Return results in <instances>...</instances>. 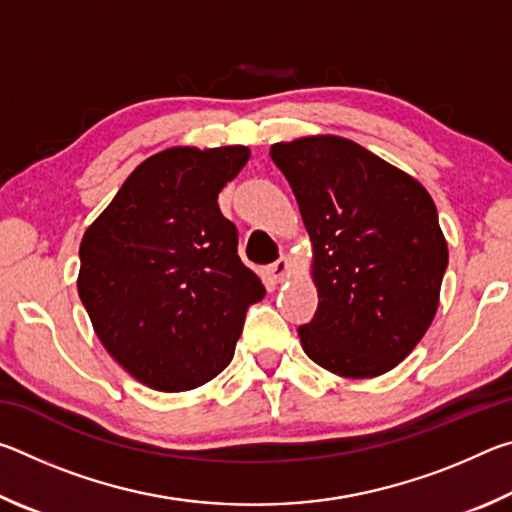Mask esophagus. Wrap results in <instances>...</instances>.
Masks as SVG:
<instances>
[{"mask_svg":"<svg viewBox=\"0 0 512 512\" xmlns=\"http://www.w3.org/2000/svg\"><path fill=\"white\" fill-rule=\"evenodd\" d=\"M289 271H291L289 257H280L277 262H273L271 266L266 268V275H268V280H271V282H282L284 277L289 275Z\"/></svg>","mask_w":512,"mask_h":512,"instance_id":"34e87169","label":"esophagus"}]
</instances>
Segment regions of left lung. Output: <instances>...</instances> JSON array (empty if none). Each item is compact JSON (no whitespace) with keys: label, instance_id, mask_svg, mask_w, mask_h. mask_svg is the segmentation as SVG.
Wrapping results in <instances>:
<instances>
[{"label":"left lung","instance_id":"8db88e82","mask_svg":"<svg viewBox=\"0 0 512 512\" xmlns=\"http://www.w3.org/2000/svg\"><path fill=\"white\" fill-rule=\"evenodd\" d=\"M311 239L318 309L302 350L339 377L384 375L438 311L447 241L418 180L361 144L309 135L271 146Z\"/></svg>","mask_w":512,"mask_h":512}]
</instances>
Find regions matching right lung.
<instances>
[{
  "mask_svg": "<svg viewBox=\"0 0 512 512\" xmlns=\"http://www.w3.org/2000/svg\"><path fill=\"white\" fill-rule=\"evenodd\" d=\"M248 158V146L164 149L85 230L83 307L110 357L153 391H192L219 375L246 309L266 296L216 203Z\"/></svg>",
  "mask_w": 512,
  "mask_h": 512,
  "instance_id": "add662e5",
  "label": "right lung"
}]
</instances>
